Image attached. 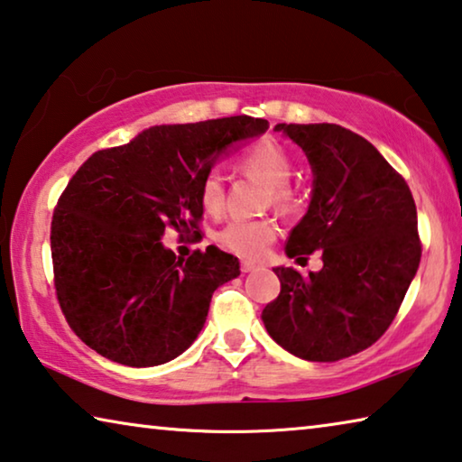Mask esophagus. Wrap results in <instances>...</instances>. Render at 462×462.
I'll use <instances>...</instances> for the list:
<instances>
[{"label": "esophagus", "mask_w": 462, "mask_h": 462, "mask_svg": "<svg viewBox=\"0 0 462 462\" xmlns=\"http://www.w3.org/2000/svg\"><path fill=\"white\" fill-rule=\"evenodd\" d=\"M254 269H257V265H254V263H251V261L240 263V271H243V273H251V271H254Z\"/></svg>", "instance_id": "obj_1"}]
</instances>
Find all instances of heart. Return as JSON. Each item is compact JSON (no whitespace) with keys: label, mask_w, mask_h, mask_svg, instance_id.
Segmentation results:
<instances>
[{"label":"heart","mask_w":462,"mask_h":462,"mask_svg":"<svg viewBox=\"0 0 462 462\" xmlns=\"http://www.w3.org/2000/svg\"><path fill=\"white\" fill-rule=\"evenodd\" d=\"M243 164L254 177L265 180L271 189V199L282 209L296 208L298 197L290 185L291 158L288 150L275 139H261L243 152ZM199 201L211 214H217L224 208V179L217 168L205 171L199 182ZM277 226L273 219L259 217H234L217 232V240L224 248L238 257L254 259L273 243Z\"/></svg>","instance_id":"b5f03b06"}]
</instances>
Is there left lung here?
Here are the masks:
<instances>
[{
	"label": "left lung",
	"instance_id": "8db88e82",
	"mask_svg": "<svg viewBox=\"0 0 462 462\" xmlns=\"http://www.w3.org/2000/svg\"><path fill=\"white\" fill-rule=\"evenodd\" d=\"M306 152L314 189L285 253H320L323 269L277 267L282 291L263 309L267 333L309 362L368 349L397 317L421 259L417 209L405 179L368 139L333 123L275 125Z\"/></svg>",
	"mask_w": 462,
	"mask_h": 462
}]
</instances>
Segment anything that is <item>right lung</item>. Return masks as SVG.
<instances>
[{"label": "right lung", "mask_w": 462, "mask_h": 462, "mask_svg": "<svg viewBox=\"0 0 462 462\" xmlns=\"http://www.w3.org/2000/svg\"><path fill=\"white\" fill-rule=\"evenodd\" d=\"M267 129L248 115L150 127L78 168L55 205L51 257L57 302L88 347L148 368L191 346L238 259L214 245L180 259L160 238L199 230L205 171L226 145Z\"/></svg>", "instance_id": "right-lung-1"}]
</instances>
